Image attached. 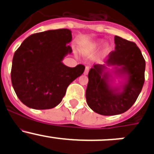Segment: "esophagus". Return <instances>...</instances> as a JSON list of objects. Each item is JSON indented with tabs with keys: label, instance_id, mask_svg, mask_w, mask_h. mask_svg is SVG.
<instances>
[{
	"label": "esophagus",
	"instance_id": "obj_1",
	"mask_svg": "<svg viewBox=\"0 0 154 154\" xmlns=\"http://www.w3.org/2000/svg\"><path fill=\"white\" fill-rule=\"evenodd\" d=\"M88 71H89V68L88 67H86V68H85V71H84V74H88Z\"/></svg>",
	"mask_w": 154,
	"mask_h": 154
}]
</instances>
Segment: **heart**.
I'll use <instances>...</instances> for the list:
<instances>
[{
    "label": "heart",
    "mask_w": 154,
    "mask_h": 154,
    "mask_svg": "<svg viewBox=\"0 0 154 154\" xmlns=\"http://www.w3.org/2000/svg\"><path fill=\"white\" fill-rule=\"evenodd\" d=\"M100 47V42H95L92 45V47H91V49L93 50H97Z\"/></svg>",
    "instance_id": "heart-1"
}]
</instances>
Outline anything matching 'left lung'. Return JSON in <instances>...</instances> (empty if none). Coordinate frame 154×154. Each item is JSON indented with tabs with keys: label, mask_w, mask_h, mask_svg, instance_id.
I'll list each match as a JSON object with an SVG mask.
<instances>
[{
	"label": "left lung",
	"mask_w": 154,
	"mask_h": 154,
	"mask_svg": "<svg viewBox=\"0 0 154 154\" xmlns=\"http://www.w3.org/2000/svg\"><path fill=\"white\" fill-rule=\"evenodd\" d=\"M116 50L108 55L106 63L121 66L122 74H128V81L121 93L110 88L106 83L108 74H102L103 66L94 65L88 72L86 91V102L94 112L103 116L122 114L136 102L144 83L145 60L133 42L115 36Z\"/></svg>",
	"instance_id": "obj_1"
}]
</instances>
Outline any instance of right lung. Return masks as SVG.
I'll return each mask as SVG.
<instances>
[{
  "label": "right lung",
  "instance_id": "add662e5",
  "mask_svg": "<svg viewBox=\"0 0 154 154\" xmlns=\"http://www.w3.org/2000/svg\"><path fill=\"white\" fill-rule=\"evenodd\" d=\"M71 39L70 29H52L30 35L16 50L11 80L24 105L35 109L57 106L70 83L84 72L83 65L69 68L62 63L72 52L67 45Z\"/></svg>",
  "mask_w": 154,
  "mask_h": 154
}]
</instances>
